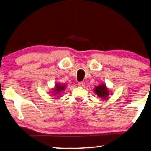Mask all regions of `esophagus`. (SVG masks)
Instances as JSON below:
<instances>
[{"label": "esophagus", "instance_id": "obj_1", "mask_svg": "<svg viewBox=\"0 0 151 151\" xmlns=\"http://www.w3.org/2000/svg\"><path fill=\"white\" fill-rule=\"evenodd\" d=\"M78 85H79V86H81V87H83V86H84L85 83L83 82V81H82V82H78Z\"/></svg>", "mask_w": 151, "mask_h": 151}]
</instances>
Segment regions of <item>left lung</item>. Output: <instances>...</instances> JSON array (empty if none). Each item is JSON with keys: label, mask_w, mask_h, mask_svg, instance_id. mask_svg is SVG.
Listing matches in <instances>:
<instances>
[{"label": "left lung", "mask_w": 151, "mask_h": 151, "mask_svg": "<svg viewBox=\"0 0 151 151\" xmlns=\"http://www.w3.org/2000/svg\"><path fill=\"white\" fill-rule=\"evenodd\" d=\"M93 91L98 96V98L102 99V100H106L107 99H109L108 98H109L110 94L112 93L110 91V89L108 88L104 83H102V84L96 86L93 89Z\"/></svg>", "instance_id": "left-lung-1"}]
</instances>
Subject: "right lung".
Returning <instances> with one entry per match:
<instances>
[{"label":"right lung","mask_w":151,"mask_h":151,"mask_svg":"<svg viewBox=\"0 0 151 151\" xmlns=\"http://www.w3.org/2000/svg\"><path fill=\"white\" fill-rule=\"evenodd\" d=\"M66 84H60L58 83H56L53 88L51 89L52 91H50V94L54 96H59L58 95H61V93L66 88Z\"/></svg>","instance_id":"1"}]
</instances>
